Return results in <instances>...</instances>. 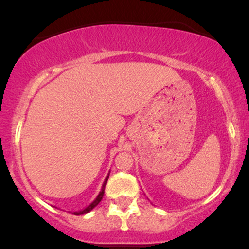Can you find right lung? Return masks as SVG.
Instances as JSON below:
<instances>
[{
	"instance_id": "right-lung-1",
	"label": "right lung",
	"mask_w": 249,
	"mask_h": 249,
	"mask_svg": "<svg viewBox=\"0 0 249 249\" xmlns=\"http://www.w3.org/2000/svg\"><path fill=\"white\" fill-rule=\"evenodd\" d=\"M108 176H110V173H107V178H105L104 182H103V186H102V190H101V192H99L98 196H97V198H96L95 200H93V201L91 202V204L89 205V206L85 207L84 210L77 211V212H72V214H75V215H82V214H87V213H89V212H91V211H92L93 208H95V207L97 206V205H98L99 202H101V200L103 199V196H104L105 185H107V179H108Z\"/></svg>"
}]
</instances>
